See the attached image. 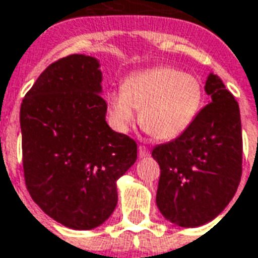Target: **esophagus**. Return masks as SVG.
I'll return each mask as SVG.
<instances>
[{"mask_svg": "<svg viewBox=\"0 0 258 258\" xmlns=\"http://www.w3.org/2000/svg\"><path fill=\"white\" fill-rule=\"evenodd\" d=\"M150 155V150L144 146H139V157L140 158H146Z\"/></svg>", "mask_w": 258, "mask_h": 258, "instance_id": "obj_1", "label": "esophagus"}]
</instances>
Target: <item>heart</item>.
I'll use <instances>...</instances> for the list:
<instances>
[{"label":"heart","mask_w":258,"mask_h":258,"mask_svg":"<svg viewBox=\"0 0 258 258\" xmlns=\"http://www.w3.org/2000/svg\"><path fill=\"white\" fill-rule=\"evenodd\" d=\"M204 99L199 80L180 70L159 66L133 73L122 90L107 95L111 123L126 132L140 110V123L159 140L181 136L198 116Z\"/></svg>","instance_id":"obj_1"}]
</instances>
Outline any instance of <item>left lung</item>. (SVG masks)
<instances>
[{"instance_id":"left-lung-1","label":"left lung","mask_w":258,"mask_h":258,"mask_svg":"<svg viewBox=\"0 0 258 258\" xmlns=\"http://www.w3.org/2000/svg\"><path fill=\"white\" fill-rule=\"evenodd\" d=\"M210 96L181 136L152 150L159 163L157 206L165 219L185 228L214 220L234 198L242 174L239 106L213 73Z\"/></svg>"}]
</instances>
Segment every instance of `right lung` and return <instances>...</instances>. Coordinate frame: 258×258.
Returning a JSON list of instances; mask_svg holds the SVG:
<instances>
[{"label":"right lung","instance_id":"right-lung-1","mask_svg":"<svg viewBox=\"0 0 258 258\" xmlns=\"http://www.w3.org/2000/svg\"><path fill=\"white\" fill-rule=\"evenodd\" d=\"M100 61L70 54L44 70L20 107L26 185L49 217L93 229L118 202L116 180L137 159V146L106 121Z\"/></svg>","mask_w":258,"mask_h":258}]
</instances>
